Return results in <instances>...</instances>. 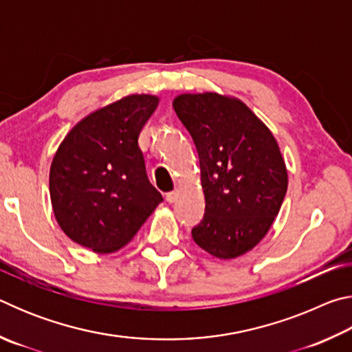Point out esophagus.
Returning <instances> with one entry per match:
<instances>
[{
    "label": "esophagus",
    "mask_w": 352,
    "mask_h": 352,
    "mask_svg": "<svg viewBox=\"0 0 352 352\" xmlns=\"http://www.w3.org/2000/svg\"><path fill=\"white\" fill-rule=\"evenodd\" d=\"M177 195H178V190L177 189H174V190H170V192H168L166 194V200L169 201V204H172V201H175V199H177Z\"/></svg>",
    "instance_id": "obj_1"
}]
</instances>
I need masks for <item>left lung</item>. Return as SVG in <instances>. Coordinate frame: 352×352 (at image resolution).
<instances>
[{"mask_svg":"<svg viewBox=\"0 0 352 352\" xmlns=\"http://www.w3.org/2000/svg\"><path fill=\"white\" fill-rule=\"evenodd\" d=\"M172 105L197 148L206 201L192 239L216 258H237L267 234L287 192L276 140L237 99L180 94Z\"/></svg>","mask_w":352,"mask_h":352,"instance_id":"obj_1","label":"left lung"}]
</instances>
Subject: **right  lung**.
Returning a JSON list of instances; mask_svg holds the SVG:
<instances>
[{
    "instance_id": "right-lung-1",
    "label": "right lung",
    "mask_w": 352,
    "mask_h": 352,
    "mask_svg": "<svg viewBox=\"0 0 352 352\" xmlns=\"http://www.w3.org/2000/svg\"><path fill=\"white\" fill-rule=\"evenodd\" d=\"M158 98L132 94L88 115L51 164L52 210L71 241L111 253L138 233L163 197L148 182L138 138Z\"/></svg>"
}]
</instances>
